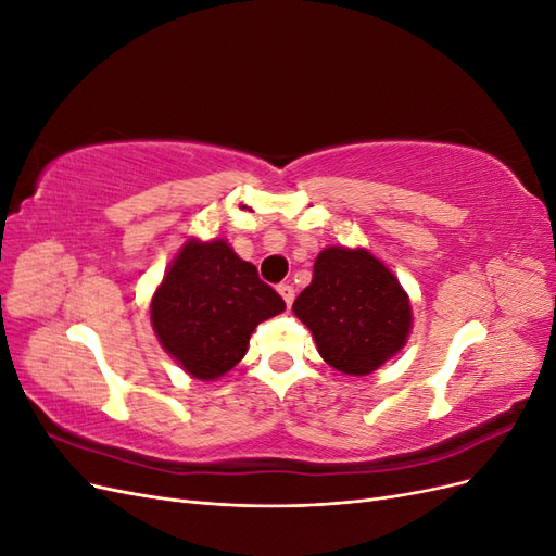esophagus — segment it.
<instances>
[{"instance_id":"34e87169","label":"esophagus","mask_w":556,"mask_h":556,"mask_svg":"<svg viewBox=\"0 0 556 556\" xmlns=\"http://www.w3.org/2000/svg\"><path fill=\"white\" fill-rule=\"evenodd\" d=\"M278 292L285 299V304L292 306V301H294V288H292V285L290 282H280L278 285Z\"/></svg>"}]
</instances>
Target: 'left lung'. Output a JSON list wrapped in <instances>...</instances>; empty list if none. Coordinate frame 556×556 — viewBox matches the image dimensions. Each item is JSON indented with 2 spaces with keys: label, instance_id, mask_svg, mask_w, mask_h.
Returning <instances> with one entry per match:
<instances>
[{
  "label": "left lung",
  "instance_id": "obj_1",
  "mask_svg": "<svg viewBox=\"0 0 556 556\" xmlns=\"http://www.w3.org/2000/svg\"><path fill=\"white\" fill-rule=\"evenodd\" d=\"M336 371L368 376L403 348L413 325L410 301L394 274L366 250L327 248L313 280L292 306Z\"/></svg>",
  "mask_w": 556,
  "mask_h": 556
}]
</instances>
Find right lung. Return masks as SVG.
I'll use <instances>...</instances> for the list:
<instances>
[{"instance_id":"1","label":"right lung","mask_w":556,"mask_h":556,"mask_svg":"<svg viewBox=\"0 0 556 556\" xmlns=\"http://www.w3.org/2000/svg\"><path fill=\"white\" fill-rule=\"evenodd\" d=\"M282 311V296L225 241H188L153 296L150 323L185 371L215 380L243 359L255 327Z\"/></svg>"}]
</instances>
